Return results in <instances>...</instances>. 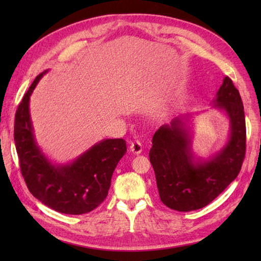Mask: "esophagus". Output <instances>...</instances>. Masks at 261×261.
<instances>
[{
    "label": "esophagus",
    "instance_id": "esophagus-1",
    "mask_svg": "<svg viewBox=\"0 0 261 261\" xmlns=\"http://www.w3.org/2000/svg\"><path fill=\"white\" fill-rule=\"evenodd\" d=\"M130 151H132L134 153H140L142 151V145L140 141H132L131 145H130Z\"/></svg>",
    "mask_w": 261,
    "mask_h": 261
}]
</instances>
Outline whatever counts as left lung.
I'll list each match as a JSON object with an SVG mask.
<instances>
[{
    "instance_id": "1",
    "label": "left lung",
    "mask_w": 261,
    "mask_h": 261,
    "mask_svg": "<svg viewBox=\"0 0 261 261\" xmlns=\"http://www.w3.org/2000/svg\"><path fill=\"white\" fill-rule=\"evenodd\" d=\"M214 108L230 120L228 143L201 162L192 152L191 136L184 118H176L154 132L149 159L156 175L159 197L179 212L202 208L218 197L240 173L246 154V120L239 91L228 76L216 93Z\"/></svg>"
}]
</instances>
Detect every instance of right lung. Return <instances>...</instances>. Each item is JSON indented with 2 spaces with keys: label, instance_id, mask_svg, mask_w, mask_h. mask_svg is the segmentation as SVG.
<instances>
[{
  "label": "right lung",
  "instance_id": "add662e5",
  "mask_svg": "<svg viewBox=\"0 0 261 261\" xmlns=\"http://www.w3.org/2000/svg\"><path fill=\"white\" fill-rule=\"evenodd\" d=\"M46 71L36 77L15 112L14 142L21 173L30 193L48 207L65 214L88 213L107 198L126 143L123 139H105L71 164L49 162L37 146L29 112L31 93Z\"/></svg>",
  "mask_w": 261,
  "mask_h": 261
}]
</instances>
